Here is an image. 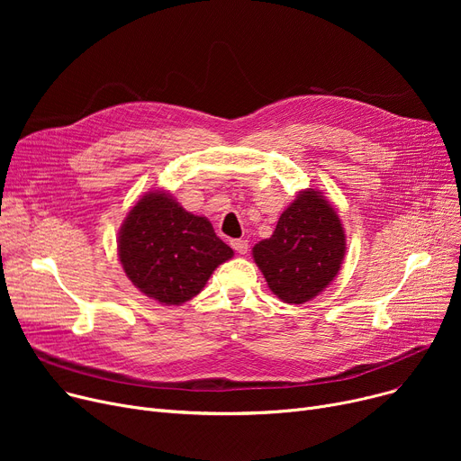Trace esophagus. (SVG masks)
<instances>
[{
	"instance_id": "34e87169",
	"label": "esophagus",
	"mask_w": 461,
	"mask_h": 461,
	"mask_svg": "<svg viewBox=\"0 0 461 461\" xmlns=\"http://www.w3.org/2000/svg\"><path fill=\"white\" fill-rule=\"evenodd\" d=\"M231 247L239 254H247L249 252V240L247 239H233L231 240Z\"/></svg>"
}]
</instances>
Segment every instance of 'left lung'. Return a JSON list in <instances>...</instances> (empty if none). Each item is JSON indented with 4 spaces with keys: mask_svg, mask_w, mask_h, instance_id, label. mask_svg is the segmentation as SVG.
Wrapping results in <instances>:
<instances>
[{
    "mask_svg": "<svg viewBox=\"0 0 461 461\" xmlns=\"http://www.w3.org/2000/svg\"><path fill=\"white\" fill-rule=\"evenodd\" d=\"M271 292L287 304H303L336 278L346 256V231L323 192L306 188L280 214L269 239L252 249Z\"/></svg>",
    "mask_w": 461,
    "mask_h": 461,
    "instance_id": "left-lung-1",
    "label": "left lung"
}]
</instances>
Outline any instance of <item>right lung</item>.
Masks as SVG:
<instances>
[{
  "mask_svg": "<svg viewBox=\"0 0 461 461\" xmlns=\"http://www.w3.org/2000/svg\"><path fill=\"white\" fill-rule=\"evenodd\" d=\"M117 256L143 295L179 306L202 292L233 250L216 237L205 216L185 211L169 192L151 190L121 224Z\"/></svg>",
  "mask_w": 461,
  "mask_h": 461,
  "instance_id": "right-lung-1",
  "label": "right lung"
}]
</instances>
